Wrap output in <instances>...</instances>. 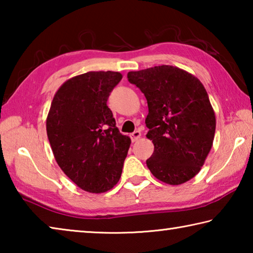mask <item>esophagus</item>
I'll return each instance as SVG.
<instances>
[{"label":"esophagus","instance_id":"1","mask_svg":"<svg viewBox=\"0 0 253 253\" xmlns=\"http://www.w3.org/2000/svg\"><path fill=\"white\" fill-rule=\"evenodd\" d=\"M140 136H142V134H140V131H139V130H135L134 132H131V134H130L131 142H132V143L136 142L137 139L140 138Z\"/></svg>","mask_w":253,"mask_h":253}]
</instances>
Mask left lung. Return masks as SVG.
Wrapping results in <instances>:
<instances>
[{
    "mask_svg": "<svg viewBox=\"0 0 253 253\" xmlns=\"http://www.w3.org/2000/svg\"><path fill=\"white\" fill-rule=\"evenodd\" d=\"M127 78L147 100L146 137L154 144L147 168L170 185L190 181L203 166L215 132L204 85L185 70L165 65L130 71Z\"/></svg>",
    "mask_w": 253,
    "mask_h": 253,
    "instance_id": "obj_1",
    "label": "left lung"
}]
</instances>
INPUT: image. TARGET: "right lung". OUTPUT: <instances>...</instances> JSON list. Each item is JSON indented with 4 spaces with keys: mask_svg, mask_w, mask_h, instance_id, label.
<instances>
[{
    "mask_svg": "<svg viewBox=\"0 0 253 253\" xmlns=\"http://www.w3.org/2000/svg\"><path fill=\"white\" fill-rule=\"evenodd\" d=\"M122 78L119 72L90 71L67 80L55 92L46 118V134L60 169L90 193L116 185L130 146L107 106Z\"/></svg>",
    "mask_w": 253,
    "mask_h": 253,
    "instance_id": "obj_1",
    "label": "right lung"
}]
</instances>
